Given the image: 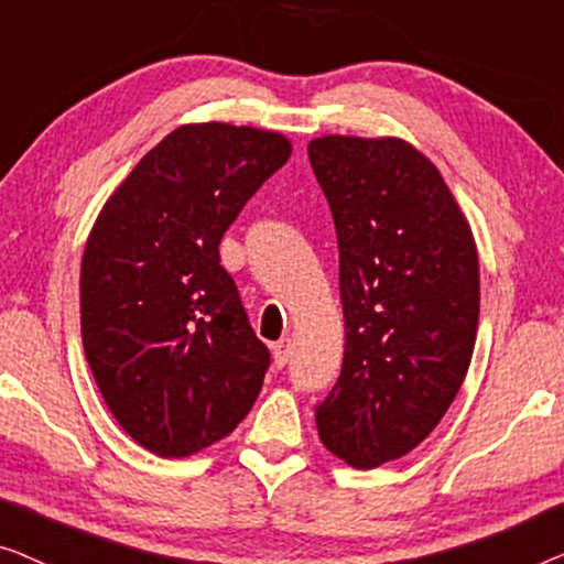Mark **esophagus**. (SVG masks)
Masks as SVG:
<instances>
[{
    "label": "esophagus",
    "instance_id": "esophagus-1",
    "mask_svg": "<svg viewBox=\"0 0 564 564\" xmlns=\"http://www.w3.org/2000/svg\"><path fill=\"white\" fill-rule=\"evenodd\" d=\"M291 352H293L291 339H281V343H275L273 345V362H275V368H283V365L291 360Z\"/></svg>",
    "mask_w": 564,
    "mask_h": 564
}]
</instances>
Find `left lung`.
Returning <instances> with one entry per match:
<instances>
[{"label":"left lung","instance_id":"left-lung-1","mask_svg":"<svg viewBox=\"0 0 564 564\" xmlns=\"http://www.w3.org/2000/svg\"><path fill=\"white\" fill-rule=\"evenodd\" d=\"M308 161L335 217L345 360L316 430L347 465L378 467L430 437L470 368L478 250L430 158L399 138L324 134Z\"/></svg>","mask_w":564,"mask_h":564}]
</instances>
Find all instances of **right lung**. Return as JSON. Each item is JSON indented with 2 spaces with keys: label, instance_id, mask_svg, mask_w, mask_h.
<instances>
[{
  "label": "right lung",
  "instance_id": "right-lung-1",
  "mask_svg": "<svg viewBox=\"0 0 564 564\" xmlns=\"http://www.w3.org/2000/svg\"><path fill=\"white\" fill-rule=\"evenodd\" d=\"M291 158L281 132L184 124L134 165L94 221L82 258V339L130 437L188 457L232 434L271 352L252 332L219 242Z\"/></svg>",
  "mask_w": 564,
  "mask_h": 564
}]
</instances>
